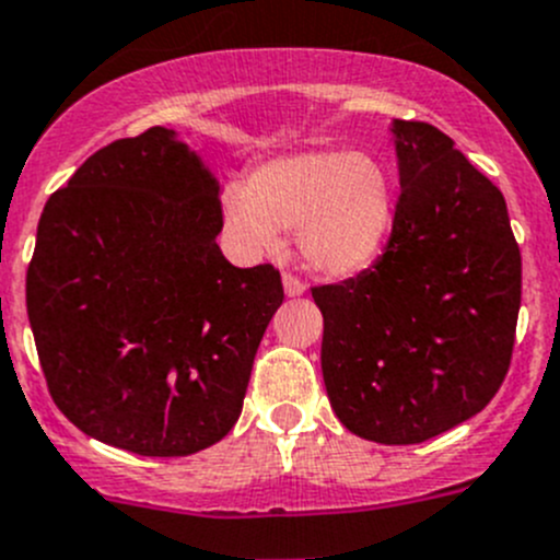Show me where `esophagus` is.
Masks as SVG:
<instances>
[{
	"label": "esophagus",
	"mask_w": 560,
	"mask_h": 560,
	"mask_svg": "<svg viewBox=\"0 0 560 560\" xmlns=\"http://www.w3.org/2000/svg\"><path fill=\"white\" fill-rule=\"evenodd\" d=\"M281 281H284V292H287V295H290V298H301L303 292H306V284H303V281L298 279V276L284 273V279H281Z\"/></svg>",
	"instance_id": "1"
}]
</instances>
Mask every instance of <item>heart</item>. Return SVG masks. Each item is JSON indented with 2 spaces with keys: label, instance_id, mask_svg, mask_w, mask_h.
<instances>
[{
  "label": "heart",
  "instance_id": "1",
  "mask_svg": "<svg viewBox=\"0 0 560 560\" xmlns=\"http://www.w3.org/2000/svg\"><path fill=\"white\" fill-rule=\"evenodd\" d=\"M226 224L252 252H276L298 232L303 262L325 276H352L383 252L396 213L388 166L347 150L273 159L224 194Z\"/></svg>",
  "mask_w": 560,
  "mask_h": 560
}]
</instances>
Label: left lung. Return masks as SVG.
Listing matches in <instances>:
<instances>
[{"mask_svg": "<svg viewBox=\"0 0 560 560\" xmlns=\"http://www.w3.org/2000/svg\"><path fill=\"white\" fill-rule=\"evenodd\" d=\"M394 226L372 268L312 287L323 380L363 441L410 446L485 410L509 372L523 259L506 199L443 130L394 119Z\"/></svg>", "mask_w": 560, "mask_h": 560, "instance_id": "obj_1", "label": "left lung"}]
</instances>
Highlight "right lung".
<instances>
[{"mask_svg":"<svg viewBox=\"0 0 560 560\" xmlns=\"http://www.w3.org/2000/svg\"><path fill=\"white\" fill-rule=\"evenodd\" d=\"M221 226L219 183L161 125L48 197L26 312L48 394L84 435L188 457L235 427L284 287L273 265L226 262Z\"/></svg>","mask_w":560,"mask_h":560,"instance_id":"1","label":"right lung"}]
</instances>
